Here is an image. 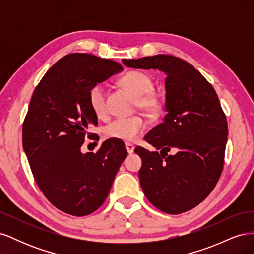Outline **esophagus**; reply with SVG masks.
<instances>
[{
	"label": "esophagus",
	"mask_w": 254,
	"mask_h": 254,
	"mask_svg": "<svg viewBox=\"0 0 254 254\" xmlns=\"http://www.w3.org/2000/svg\"><path fill=\"white\" fill-rule=\"evenodd\" d=\"M125 146H126V149H127V152H128V153H132V152H133V150H134V145H133V144H131V143H126Z\"/></svg>",
	"instance_id": "1"
}]
</instances>
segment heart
<instances>
[{
    "label": "heart",
    "instance_id": "obj_1",
    "mask_svg": "<svg viewBox=\"0 0 254 254\" xmlns=\"http://www.w3.org/2000/svg\"><path fill=\"white\" fill-rule=\"evenodd\" d=\"M121 82L136 96V105L147 113H156L162 106L161 97L153 89V81L148 74L142 71H130L123 76ZM89 104L97 118H104L107 114L106 87L97 83L89 92ZM146 128V122L139 115L129 118H118L104 128V135L107 139H117L125 142L134 141Z\"/></svg>",
    "mask_w": 254,
    "mask_h": 254
}]
</instances>
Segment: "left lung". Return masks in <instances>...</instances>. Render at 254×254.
<instances>
[{"label":"left lung","mask_w":254,"mask_h":254,"mask_svg":"<svg viewBox=\"0 0 254 254\" xmlns=\"http://www.w3.org/2000/svg\"><path fill=\"white\" fill-rule=\"evenodd\" d=\"M123 63L166 74L167 114L144 136L157 151L141 146L134 151L142 159L139 178L149 202L167 214L187 212L209 196L224 168L228 122L218 96L202 74L179 57L156 55ZM170 151L175 153L168 155Z\"/></svg>","instance_id":"obj_1"}]
</instances>
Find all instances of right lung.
<instances>
[{"instance_id": "add662e5", "label": "right lung", "mask_w": 254, "mask_h": 254, "mask_svg": "<svg viewBox=\"0 0 254 254\" xmlns=\"http://www.w3.org/2000/svg\"><path fill=\"white\" fill-rule=\"evenodd\" d=\"M123 70L117 61L73 53L54 64L38 83L22 127V144L34 179L48 200L73 216L96 211L108 196L123 161L124 143L105 141L81 153L97 117L89 92ZM94 140V139H91Z\"/></svg>"}]
</instances>
